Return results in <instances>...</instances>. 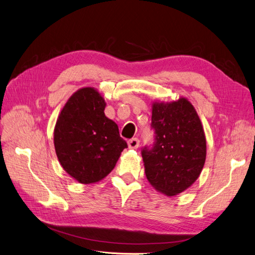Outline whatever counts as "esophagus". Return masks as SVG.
I'll use <instances>...</instances> for the list:
<instances>
[{"mask_svg":"<svg viewBox=\"0 0 255 255\" xmlns=\"http://www.w3.org/2000/svg\"><path fill=\"white\" fill-rule=\"evenodd\" d=\"M140 144V141L138 138H132L128 141L129 148H138Z\"/></svg>","mask_w":255,"mask_h":255,"instance_id":"obj_1","label":"esophagus"}]
</instances>
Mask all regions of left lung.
<instances>
[{
    "label": "left lung",
    "instance_id": "left-lung-1",
    "mask_svg": "<svg viewBox=\"0 0 255 255\" xmlns=\"http://www.w3.org/2000/svg\"><path fill=\"white\" fill-rule=\"evenodd\" d=\"M152 145L142 147L145 175L156 191L180 194L198 179L206 160V138L194 107L185 98L153 104Z\"/></svg>",
    "mask_w": 255,
    "mask_h": 255
}]
</instances>
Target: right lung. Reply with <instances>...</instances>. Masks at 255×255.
<instances>
[{
	"instance_id": "right-lung-1",
	"label": "right lung",
	"mask_w": 255,
	"mask_h": 255,
	"mask_svg": "<svg viewBox=\"0 0 255 255\" xmlns=\"http://www.w3.org/2000/svg\"><path fill=\"white\" fill-rule=\"evenodd\" d=\"M104 108L106 102L96 89L82 88L65 103L55 126L57 157L83 184L106 178L128 146L116 124L104 115Z\"/></svg>"
}]
</instances>
